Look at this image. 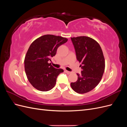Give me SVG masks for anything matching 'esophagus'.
Listing matches in <instances>:
<instances>
[{
    "label": "esophagus",
    "mask_w": 127,
    "mask_h": 127,
    "mask_svg": "<svg viewBox=\"0 0 127 127\" xmlns=\"http://www.w3.org/2000/svg\"><path fill=\"white\" fill-rule=\"evenodd\" d=\"M65 72H66L67 73V74H71V72L69 71H68V70H65Z\"/></svg>",
    "instance_id": "34e87169"
}]
</instances>
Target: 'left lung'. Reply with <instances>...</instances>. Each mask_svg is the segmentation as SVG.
Masks as SVG:
<instances>
[{"instance_id": "obj_1", "label": "left lung", "mask_w": 127, "mask_h": 127, "mask_svg": "<svg viewBox=\"0 0 127 127\" xmlns=\"http://www.w3.org/2000/svg\"><path fill=\"white\" fill-rule=\"evenodd\" d=\"M75 49L77 59L82 69L76 82L70 84L76 93L89 92L101 81L105 69V59L100 45L92 38L85 36L71 37Z\"/></svg>"}]
</instances>
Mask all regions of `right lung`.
Listing matches in <instances>:
<instances>
[{"label": "right lung", "mask_w": 127, "mask_h": 127, "mask_svg": "<svg viewBox=\"0 0 127 127\" xmlns=\"http://www.w3.org/2000/svg\"><path fill=\"white\" fill-rule=\"evenodd\" d=\"M67 41V38L47 34L30 46L24 59L25 71L29 82L36 90L46 92L55 87L58 76L64 70L54 68L48 61L56 55L59 46Z\"/></svg>", "instance_id": "right-lung-1"}]
</instances>
